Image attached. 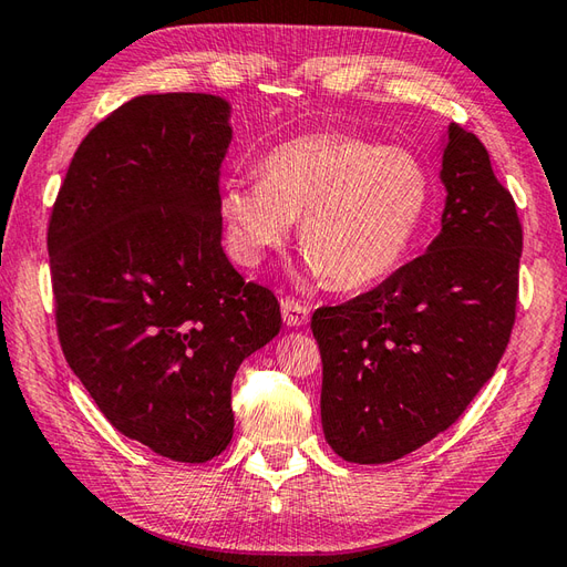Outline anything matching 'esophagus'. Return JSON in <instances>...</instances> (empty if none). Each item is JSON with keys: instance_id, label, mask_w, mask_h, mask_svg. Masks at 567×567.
Here are the masks:
<instances>
[{"instance_id": "1", "label": "esophagus", "mask_w": 567, "mask_h": 567, "mask_svg": "<svg viewBox=\"0 0 567 567\" xmlns=\"http://www.w3.org/2000/svg\"><path fill=\"white\" fill-rule=\"evenodd\" d=\"M280 309H282V321L287 326H305L309 321V309L295 297H285L280 301Z\"/></svg>"}]
</instances>
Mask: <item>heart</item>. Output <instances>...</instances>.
Masks as SVG:
<instances>
[{"label": "heart", "instance_id": "b5f03b06", "mask_svg": "<svg viewBox=\"0 0 567 567\" xmlns=\"http://www.w3.org/2000/svg\"><path fill=\"white\" fill-rule=\"evenodd\" d=\"M258 176L224 183L219 193L234 260L260 266L299 219L307 270L338 289L386 278L411 251L432 203L430 171L413 152L343 133L275 144Z\"/></svg>", "mask_w": 567, "mask_h": 567}]
</instances>
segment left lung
I'll use <instances>...</instances> for the list:
<instances>
[{
    "mask_svg": "<svg viewBox=\"0 0 567 567\" xmlns=\"http://www.w3.org/2000/svg\"><path fill=\"white\" fill-rule=\"evenodd\" d=\"M440 178L442 231L427 254L346 305L321 307V423L352 464H389L466 411L509 343L522 224L488 150L450 125Z\"/></svg>",
    "mask_w": 567,
    "mask_h": 567,
    "instance_id": "8db88e82",
    "label": "left lung"
}]
</instances>
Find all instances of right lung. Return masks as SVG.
I'll return each instance as SVG.
<instances>
[{
	"label": "right lung",
	"instance_id": "obj_1",
	"mask_svg": "<svg viewBox=\"0 0 567 567\" xmlns=\"http://www.w3.org/2000/svg\"><path fill=\"white\" fill-rule=\"evenodd\" d=\"M229 103L144 94L79 144L48 224L58 338L105 420L174 462L231 442V381L280 305L221 251Z\"/></svg>",
	"mask_w": 567,
	"mask_h": 567
}]
</instances>
